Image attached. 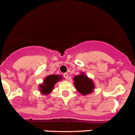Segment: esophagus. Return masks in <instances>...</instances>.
Instances as JSON below:
<instances>
[{
	"label": "esophagus",
	"mask_w": 135,
	"mask_h": 135,
	"mask_svg": "<svg viewBox=\"0 0 135 135\" xmlns=\"http://www.w3.org/2000/svg\"><path fill=\"white\" fill-rule=\"evenodd\" d=\"M63 76L65 79H68V73H64L63 74Z\"/></svg>",
	"instance_id": "obj_1"
}]
</instances>
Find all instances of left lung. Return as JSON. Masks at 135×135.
<instances>
[{
  "label": "left lung",
  "mask_w": 135,
  "mask_h": 135,
  "mask_svg": "<svg viewBox=\"0 0 135 135\" xmlns=\"http://www.w3.org/2000/svg\"><path fill=\"white\" fill-rule=\"evenodd\" d=\"M73 80L76 89L82 95H85L94 91V82L83 72L80 75L75 76Z\"/></svg>",
  "instance_id": "left-lung-1"
}]
</instances>
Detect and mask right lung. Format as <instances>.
Instances as JSON below:
<instances>
[{
	"mask_svg": "<svg viewBox=\"0 0 135 135\" xmlns=\"http://www.w3.org/2000/svg\"><path fill=\"white\" fill-rule=\"evenodd\" d=\"M62 79V76L52 74L46 76L44 83L40 85V91L43 95H48L53 90L55 84Z\"/></svg>",
	"mask_w": 135,
	"mask_h": 135,
	"instance_id": "right-lung-1",
	"label": "right lung"
}]
</instances>
